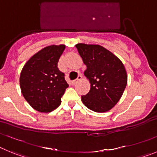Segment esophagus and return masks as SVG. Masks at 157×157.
<instances>
[{
    "label": "esophagus",
    "instance_id": "1",
    "mask_svg": "<svg viewBox=\"0 0 157 157\" xmlns=\"http://www.w3.org/2000/svg\"><path fill=\"white\" fill-rule=\"evenodd\" d=\"M82 79V76L81 75H79L78 76V78H76V79H75L74 81H72V84H76L77 82H78L79 81H81Z\"/></svg>",
    "mask_w": 157,
    "mask_h": 157
}]
</instances>
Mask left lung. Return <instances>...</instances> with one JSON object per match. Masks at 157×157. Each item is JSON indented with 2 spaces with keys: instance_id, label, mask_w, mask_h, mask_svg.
<instances>
[{
  "instance_id": "1",
  "label": "left lung",
  "mask_w": 157,
  "mask_h": 157,
  "mask_svg": "<svg viewBox=\"0 0 157 157\" xmlns=\"http://www.w3.org/2000/svg\"><path fill=\"white\" fill-rule=\"evenodd\" d=\"M86 65L84 75L90 83V90L82 96V101L89 109L105 112L120 101L127 86L125 67L116 55L99 45H75Z\"/></svg>"
}]
</instances>
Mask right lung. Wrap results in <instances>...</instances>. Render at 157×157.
<instances>
[{
	"mask_svg": "<svg viewBox=\"0 0 157 157\" xmlns=\"http://www.w3.org/2000/svg\"><path fill=\"white\" fill-rule=\"evenodd\" d=\"M64 45H49L35 53L22 69L19 84L29 105L40 112H50L61 103L68 84L57 63Z\"/></svg>",
	"mask_w": 157,
	"mask_h": 157,
	"instance_id": "right-lung-1",
	"label": "right lung"
}]
</instances>
